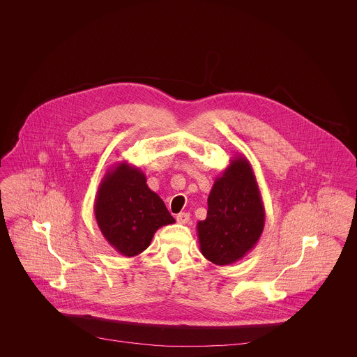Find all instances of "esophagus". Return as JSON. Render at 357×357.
Returning <instances> with one entry per match:
<instances>
[{
	"mask_svg": "<svg viewBox=\"0 0 357 357\" xmlns=\"http://www.w3.org/2000/svg\"><path fill=\"white\" fill-rule=\"evenodd\" d=\"M188 221H190V214H188V213H179V214L176 215V222H178V223L186 225Z\"/></svg>",
	"mask_w": 357,
	"mask_h": 357,
	"instance_id": "obj_1",
	"label": "esophagus"
}]
</instances>
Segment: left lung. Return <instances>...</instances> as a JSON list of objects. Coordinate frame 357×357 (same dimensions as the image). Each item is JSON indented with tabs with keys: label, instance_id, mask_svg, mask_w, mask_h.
I'll use <instances>...</instances> for the list:
<instances>
[{
	"label": "left lung",
	"instance_id": "8db88e82",
	"mask_svg": "<svg viewBox=\"0 0 357 357\" xmlns=\"http://www.w3.org/2000/svg\"><path fill=\"white\" fill-rule=\"evenodd\" d=\"M207 217L198 222L201 253L226 266L248 255L265 226V207L255 171L245 155H236L214 181L207 198Z\"/></svg>",
	"mask_w": 357,
	"mask_h": 357
}]
</instances>
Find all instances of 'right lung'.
<instances>
[{"label": "right lung", "mask_w": 357, "mask_h": 357, "mask_svg": "<svg viewBox=\"0 0 357 357\" xmlns=\"http://www.w3.org/2000/svg\"><path fill=\"white\" fill-rule=\"evenodd\" d=\"M146 182L139 167L120 162L107 170L95 198L93 213L102 237L126 257L146 250L159 227L175 222Z\"/></svg>", "instance_id": "add662e5"}]
</instances>
